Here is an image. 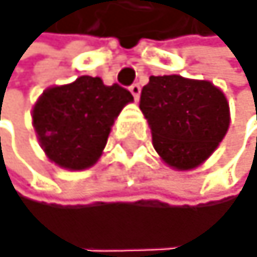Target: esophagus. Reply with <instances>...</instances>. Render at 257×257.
I'll use <instances>...</instances> for the list:
<instances>
[{
  "mask_svg": "<svg viewBox=\"0 0 257 257\" xmlns=\"http://www.w3.org/2000/svg\"><path fill=\"white\" fill-rule=\"evenodd\" d=\"M130 92L133 94V97H135V101H138L140 99V94H141V87L138 84H133L130 87Z\"/></svg>",
  "mask_w": 257,
  "mask_h": 257,
  "instance_id": "obj_1",
  "label": "esophagus"
}]
</instances>
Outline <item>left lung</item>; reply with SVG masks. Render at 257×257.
Wrapping results in <instances>:
<instances>
[{
  "label": "left lung",
  "instance_id": "8db88e82",
  "mask_svg": "<svg viewBox=\"0 0 257 257\" xmlns=\"http://www.w3.org/2000/svg\"><path fill=\"white\" fill-rule=\"evenodd\" d=\"M140 109L153 148L170 168L188 172L214 153L229 130L225 94L209 80L151 75L141 90Z\"/></svg>",
  "mask_w": 257,
  "mask_h": 257
}]
</instances>
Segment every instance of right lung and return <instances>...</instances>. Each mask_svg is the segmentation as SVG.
Here are the masks:
<instances>
[{
  "label": "right lung",
  "instance_id": "right-lung-1",
  "mask_svg": "<svg viewBox=\"0 0 257 257\" xmlns=\"http://www.w3.org/2000/svg\"><path fill=\"white\" fill-rule=\"evenodd\" d=\"M130 102V90L106 85L101 77L82 75L70 84L48 87L32 109L38 143L60 168H90L99 162L114 121Z\"/></svg>",
  "mask_w": 257,
  "mask_h": 257
}]
</instances>
